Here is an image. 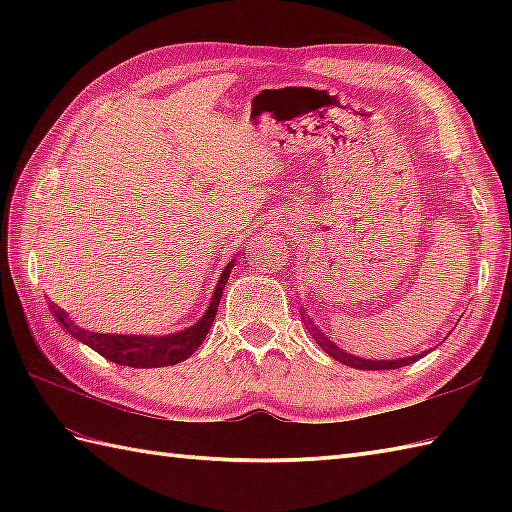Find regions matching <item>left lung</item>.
<instances>
[{
	"mask_svg": "<svg viewBox=\"0 0 512 512\" xmlns=\"http://www.w3.org/2000/svg\"><path fill=\"white\" fill-rule=\"evenodd\" d=\"M308 323V332L314 336V341H317L325 352H328L332 358H336V361H341L343 365H350V367H356V369H398V367H405L409 363H416L418 358L427 356V352H422L418 356H407V358H394V361H372V358H361V356H352L343 352L341 347H336V343H332L328 336H325L317 325H314L312 321H306Z\"/></svg>",
	"mask_w": 512,
	"mask_h": 512,
	"instance_id": "left-lung-1",
	"label": "left lung"
}]
</instances>
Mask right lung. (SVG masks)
<instances>
[{
  "label": "right lung",
  "instance_id": "add662e5",
  "mask_svg": "<svg viewBox=\"0 0 512 512\" xmlns=\"http://www.w3.org/2000/svg\"><path fill=\"white\" fill-rule=\"evenodd\" d=\"M235 266V259H231L222 270L220 281H217L215 292L211 297L209 308H206L204 317L193 323L191 328L165 334V336H140V334H101V332H90L83 330L79 325H74L65 310L50 306L52 317H57V321L68 330L74 339H79L88 347H92L94 352H99L105 356L107 361H112L116 365H125V367H169L182 363L184 358H189L195 350H198L200 343L206 339L209 334L217 306H220L222 292L228 277H231V270Z\"/></svg>",
  "mask_w": 512,
  "mask_h": 512
}]
</instances>
